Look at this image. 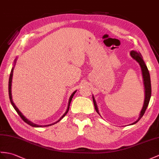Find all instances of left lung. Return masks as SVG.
<instances>
[{
	"label": "left lung",
	"mask_w": 159,
	"mask_h": 159,
	"mask_svg": "<svg viewBox=\"0 0 159 159\" xmlns=\"http://www.w3.org/2000/svg\"><path fill=\"white\" fill-rule=\"evenodd\" d=\"M130 55L134 59H135L138 62L141 67L142 74V77H143V82H144V93H145L144 104H143V107L140 111L139 117L135 122L130 124V125H134V124H135V123H136L139 121V120H140L142 117V116L144 115L145 111L147 109V107H148V106L149 101H150V99L151 97V82H150V73L148 71V69L146 67L145 62L144 61V60H143V58H142V56L141 55V54L139 52L135 51V50H131V51L130 52ZM92 99H93V102H94L95 110L96 112H97V113H98V115H100L99 113L98 107H97V104H96V100H95L94 96H92Z\"/></svg>",
	"instance_id": "8db88e82"
}]
</instances>
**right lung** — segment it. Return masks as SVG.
I'll return each instance as SVG.
<instances>
[{
	"label": "right lung",
	"instance_id": "1",
	"mask_svg": "<svg viewBox=\"0 0 159 159\" xmlns=\"http://www.w3.org/2000/svg\"><path fill=\"white\" fill-rule=\"evenodd\" d=\"M16 61H17V59H15V61H14V66H15V63H16ZM14 66L12 67V69H11V73H10V77H9V99H10V101H11V104H12V106L13 107L15 110L17 111V113H18V115H19V116H20L21 118L23 120H24V121L26 123H28V125H31V126H32V127H42L50 126V125H52L55 124V123H58L59 121H60L62 119H63V118L65 117V116L67 115V113H68L69 109V106H70V103H71V100H72V98H73V96H74L75 93L77 92V90H75L74 92H73L72 93V94L71 95L70 98H69V102H68V105H67V109L66 111H65V113L63 115L61 116V118H60L59 120H58L57 121H56L55 123H51V124H50V125H37V124H36V123H33V122H32V121H29V120H28V119H26L25 117H24V115H23L20 111H19V110L18 109V108H17L16 106H15V104H14V102H13V99H12V94H11V85H12V79H13V74Z\"/></svg>",
	"mask_w": 159,
	"mask_h": 159
}]
</instances>
